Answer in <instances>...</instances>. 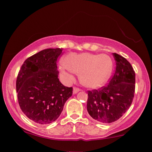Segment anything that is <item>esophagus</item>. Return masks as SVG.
Masks as SVG:
<instances>
[{
  "mask_svg": "<svg viewBox=\"0 0 152 152\" xmlns=\"http://www.w3.org/2000/svg\"><path fill=\"white\" fill-rule=\"evenodd\" d=\"M81 89L79 88H77V87H74V91H73V93L74 94H77L78 91H80Z\"/></svg>",
  "mask_w": 152,
  "mask_h": 152,
  "instance_id": "esophagus-1",
  "label": "esophagus"
}]
</instances>
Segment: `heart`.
Segmentation results:
<instances>
[{
    "instance_id": "b5f03b06",
    "label": "heart",
    "mask_w": 152,
    "mask_h": 152,
    "mask_svg": "<svg viewBox=\"0 0 152 152\" xmlns=\"http://www.w3.org/2000/svg\"><path fill=\"white\" fill-rule=\"evenodd\" d=\"M64 66L60 69L64 78L71 80V72L80 75V81L88 88L103 86L109 80L113 71V61L106 54L71 53L63 60Z\"/></svg>"
}]
</instances>
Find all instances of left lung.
I'll list each match as a JSON object with an SVG mask.
<instances>
[{"instance_id":"1","label":"left lung","mask_w":152,"mask_h":152,"mask_svg":"<svg viewBox=\"0 0 152 152\" xmlns=\"http://www.w3.org/2000/svg\"><path fill=\"white\" fill-rule=\"evenodd\" d=\"M116 69L109 83L98 90L88 91L87 111L104 124L117 121L129 109L135 92V72L126 58L114 53Z\"/></svg>"}]
</instances>
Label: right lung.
I'll return each mask as SVG.
<instances>
[{"mask_svg": "<svg viewBox=\"0 0 152 152\" xmlns=\"http://www.w3.org/2000/svg\"><path fill=\"white\" fill-rule=\"evenodd\" d=\"M61 55L59 48L41 50L26 59L17 76L20 109L37 124H48L56 121L72 96V87L64 86L58 78L56 62Z\"/></svg>", "mask_w": 152, "mask_h": 152, "instance_id": "add662e5", "label": "right lung"}]
</instances>
